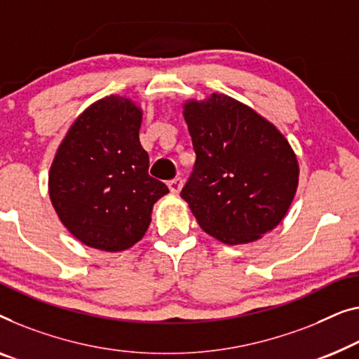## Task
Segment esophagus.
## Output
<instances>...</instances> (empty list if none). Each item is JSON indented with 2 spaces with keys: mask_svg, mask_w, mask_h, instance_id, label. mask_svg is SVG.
<instances>
[{
  "mask_svg": "<svg viewBox=\"0 0 359 359\" xmlns=\"http://www.w3.org/2000/svg\"><path fill=\"white\" fill-rule=\"evenodd\" d=\"M168 188H170L171 192H173V194H178V192L181 191V188H183V180L175 178V180L168 181Z\"/></svg>",
  "mask_w": 359,
  "mask_h": 359,
  "instance_id": "1",
  "label": "esophagus"
}]
</instances>
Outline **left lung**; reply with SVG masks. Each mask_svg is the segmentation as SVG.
I'll return each mask as SVG.
<instances>
[{"mask_svg": "<svg viewBox=\"0 0 359 359\" xmlns=\"http://www.w3.org/2000/svg\"><path fill=\"white\" fill-rule=\"evenodd\" d=\"M196 152L181 189L202 230L226 244L251 243L282 222L298 188V160L282 133L235 98L188 102Z\"/></svg>", "mask_w": 359, "mask_h": 359, "instance_id": "8db88e82", "label": "left lung"}]
</instances>
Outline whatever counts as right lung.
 <instances>
[{
  "mask_svg": "<svg viewBox=\"0 0 359 359\" xmlns=\"http://www.w3.org/2000/svg\"><path fill=\"white\" fill-rule=\"evenodd\" d=\"M141 119L128 98H102L76 119L56 152L51 204L86 246L110 252L131 248L147 231L155 202L168 192L149 175Z\"/></svg>",
  "mask_w": 359,
  "mask_h": 359,
  "instance_id": "add662e5",
  "label": "right lung"
}]
</instances>
